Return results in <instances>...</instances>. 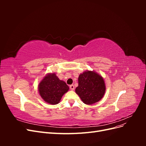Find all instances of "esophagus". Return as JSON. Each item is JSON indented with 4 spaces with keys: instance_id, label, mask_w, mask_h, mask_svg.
<instances>
[{
    "instance_id": "34e87169",
    "label": "esophagus",
    "mask_w": 146,
    "mask_h": 146,
    "mask_svg": "<svg viewBox=\"0 0 146 146\" xmlns=\"http://www.w3.org/2000/svg\"><path fill=\"white\" fill-rule=\"evenodd\" d=\"M69 88H70V90H72V91H73L74 90V86L73 85H70L69 86Z\"/></svg>"
}]
</instances>
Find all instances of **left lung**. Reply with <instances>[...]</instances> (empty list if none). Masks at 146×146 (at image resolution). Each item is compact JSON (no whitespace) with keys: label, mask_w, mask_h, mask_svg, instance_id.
<instances>
[{"label":"left lung","mask_w":146,"mask_h":146,"mask_svg":"<svg viewBox=\"0 0 146 146\" xmlns=\"http://www.w3.org/2000/svg\"><path fill=\"white\" fill-rule=\"evenodd\" d=\"M78 86L76 92L82 102L86 105L98 102L103 98L105 92L104 78L95 71L86 70L78 77Z\"/></svg>","instance_id":"1"}]
</instances>
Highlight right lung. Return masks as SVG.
Returning a JSON list of instances; mask_svg holds the SVG:
<instances>
[{
    "instance_id": "add662e5",
    "label": "right lung",
    "mask_w": 146,
    "mask_h": 146,
    "mask_svg": "<svg viewBox=\"0 0 146 146\" xmlns=\"http://www.w3.org/2000/svg\"><path fill=\"white\" fill-rule=\"evenodd\" d=\"M69 90L66 83L60 80L55 73L47 74L38 85L39 95L46 102L50 105L58 104Z\"/></svg>"
}]
</instances>
